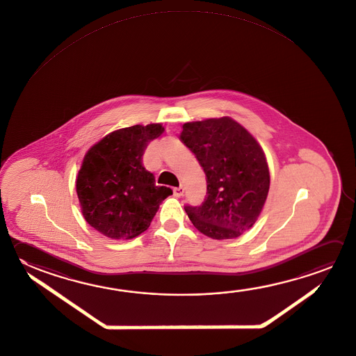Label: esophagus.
Returning <instances> with one entry per match:
<instances>
[{
    "instance_id": "obj_1",
    "label": "esophagus",
    "mask_w": 356,
    "mask_h": 356,
    "mask_svg": "<svg viewBox=\"0 0 356 356\" xmlns=\"http://www.w3.org/2000/svg\"><path fill=\"white\" fill-rule=\"evenodd\" d=\"M173 193H175V197H177V198H179V197H181V195H183V194H184V188H183V187L175 188V191H173Z\"/></svg>"
}]
</instances>
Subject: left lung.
<instances>
[{
    "label": "left lung",
    "mask_w": 356,
    "mask_h": 356,
    "mask_svg": "<svg viewBox=\"0 0 356 356\" xmlns=\"http://www.w3.org/2000/svg\"><path fill=\"white\" fill-rule=\"evenodd\" d=\"M181 140L207 177L204 202L184 207L189 220L211 238H237L259 218L270 189L261 145L228 117L183 124Z\"/></svg>",
    "instance_id": "obj_1"
}]
</instances>
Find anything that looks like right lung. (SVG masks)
<instances>
[{"mask_svg":"<svg viewBox=\"0 0 356 356\" xmlns=\"http://www.w3.org/2000/svg\"><path fill=\"white\" fill-rule=\"evenodd\" d=\"M162 124L115 130L85 154L76 193L86 222L113 239H130L148 229L159 206L173 194L155 186L143 165L149 143L161 136Z\"/></svg>","mask_w":356,"mask_h":356,"instance_id":"add662e5","label":"right lung"}]
</instances>
